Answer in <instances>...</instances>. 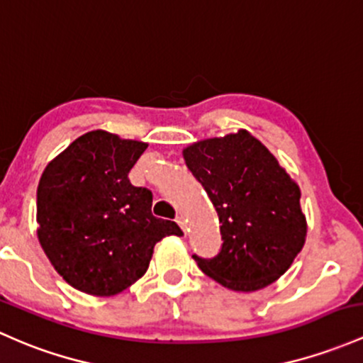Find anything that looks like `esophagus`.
<instances>
[{
  "label": "esophagus",
  "mask_w": 363,
  "mask_h": 363,
  "mask_svg": "<svg viewBox=\"0 0 363 363\" xmlns=\"http://www.w3.org/2000/svg\"><path fill=\"white\" fill-rule=\"evenodd\" d=\"M177 223L180 225V228L183 230V232H186V223H185V220H183V216L177 218Z\"/></svg>",
  "instance_id": "34e87169"
}]
</instances>
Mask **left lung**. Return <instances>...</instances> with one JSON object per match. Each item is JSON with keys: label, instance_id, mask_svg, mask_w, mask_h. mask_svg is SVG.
Here are the masks:
<instances>
[{"label": "left lung", "instance_id": "8db88e82", "mask_svg": "<svg viewBox=\"0 0 363 363\" xmlns=\"http://www.w3.org/2000/svg\"><path fill=\"white\" fill-rule=\"evenodd\" d=\"M185 164L204 186L223 245L199 268L232 291L252 292L289 270L306 240L301 190L249 131L199 140L183 149Z\"/></svg>", "mask_w": 363, "mask_h": 363}]
</instances>
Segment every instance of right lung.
Wrapping results in <instances>:
<instances>
[{"label": "right lung", "mask_w": 363, "mask_h": 363, "mask_svg": "<svg viewBox=\"0 0 363 363\" xmlns=\"http://www.w3.org/2000/svg\"><path fill=\"white\" fill-rule=\"evenodd\" d=\"M149 143L104 130L81 135L48 162L38 185V240L74 289L116 296L145 275L154 245L183 235L152 214V192L128 173Z\"/></svg>", "instance_id": "obj_1"}]
</instances>
